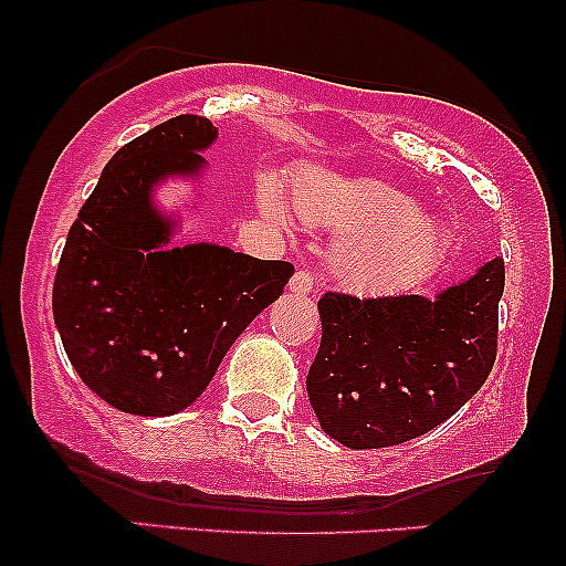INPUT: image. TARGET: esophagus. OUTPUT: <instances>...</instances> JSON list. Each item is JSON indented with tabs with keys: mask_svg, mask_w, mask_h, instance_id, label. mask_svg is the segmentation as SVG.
Here are the masks:
<instances>
[{
	"mask_svg": "<svg viewBox=\"0 0 566 566\" xmlns=\"http://www.w3.org/2000/svg\"><path fill=\"white\" fill-rule=\"evenodd\" d=\"M290 290H292V292H297V295H305V292L314 290V276H311L308 271H297V274L292 276Z\"/></svg>",
	"mask_w": 566,
	"mask_h": 566,
	"instance_id": "34e87169",
	"label": "esophagus"
}]
</instances>
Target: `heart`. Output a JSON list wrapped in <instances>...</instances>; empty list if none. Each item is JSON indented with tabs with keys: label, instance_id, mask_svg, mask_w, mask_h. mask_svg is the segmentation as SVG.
<instances>
[{
	"label": "heart",
	"instance_id": "heart-1",
	"mask_svg": "<svg viewBox=\"0 0 566 566\" xmlns=\"http://www.w3.org/2000/svg\"><path fill=\"white\" fill-rule=\"evenodd\" d=\"M261 205L271 218L284 216L274 184L261 186ZM292 205L305 223L348 237L335 252V274L365 295H391L415 284L444 244V226L437 216L375 178L308 167L297 175Z\"/></svg>",
	"mask_w": 566,
	"mask_h": 566
}]
</instances>
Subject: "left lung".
<instances>
[{
  "label": "left lung",
  "instance_id": "1",
  "mask_svg": "<svg viewBox=\"0 0 566 566\" xmlns=\"http://www.w3.org/2000/svg\"><path fill=\"white\" fill-rule=\"evenodd\" d=\"M503 284V258H492L437 297L324 292L322 346L305 378L324 433L378 450L452 418L495 365Z\"/></svg>",
  "mask_w": 566,
  "mask_h": 566
}]
</instances>
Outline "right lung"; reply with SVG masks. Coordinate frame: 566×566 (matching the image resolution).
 Listing matches in <instances>:
<instances>
[{
    "label": "right lung",
    "instance_id": "right-lung-1",
    "mask_svg": "<svg viewBox=\"0 0 566 566\" xmlns=\"http://www.w3.org/2000/svg\"><path fill=\"white\" fill-rule=\"evenodd\" d=\"M218 129L184 114L114 154L71 226L53 284L63 348L84 386L129 415L199 399L231 343L295 274L220 244L167 250L175 220L154 205L170 175L197 178Z\"/></svg>",
    "mask_w": 566,
    "mask_h": 566
}]
</instances>
